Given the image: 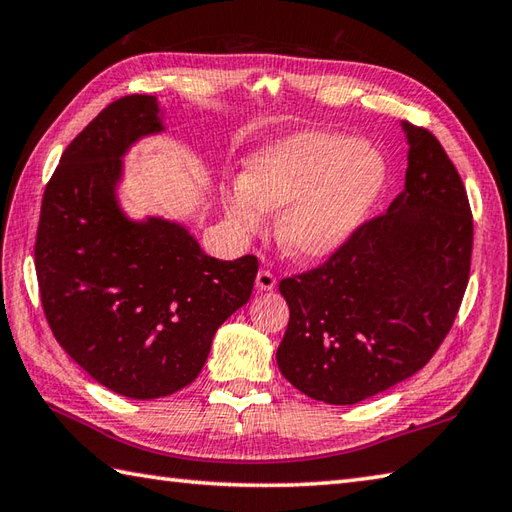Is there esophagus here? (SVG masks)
<instances>
[{
    "mask_svg": "<svg viewBox=\"0 0 512 512\" xmlns=\"http://www.w3.org/2000/svg\"><path fill=\"white\" fill-rule=\"evenodd\" d=\"M275 284H277V279H275L273 273H270V270H259L257 279H255V288H257V290L268 292V290L275 288Z\"/></svg>",
    "mask_w": 512,
    "mask_h": 512,
    "instance_id": "esophagus-1",
    "label": "esophagus"
}]
</instances>
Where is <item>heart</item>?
Instances as JSON below:
<instances>
[{"label":"heart","instance_id":"b5f03b06","mask_svg":"<svg viewBox=\"0 0 512 512\" xmlns=\"http://www.w3.org/2000/svg\"><path fill=\"white\" fill-rule=\"evenodd\" d=\"M387 182L383 154L358 138L297 134L246 162L244 176L220 184V204L237 237L264 231L277 215V244L301 262L328 259L350 242Z\"/></svg>","mask_w":512,"mask_h":512}]
</instances>
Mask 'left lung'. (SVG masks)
<instances>
[{"label": "left lung", "mask_w": 512, "mask_h": 512, "mask_svg": "<svg viewBox=\"0 0 512 512\" xmlns=\"http://www.w3.org/2000/svg\"><path fill=\"white\" fill-rule=\"evenodd\" d=\"M405 189L328 262L284 279L290 308L277 365L292 387L356 405L413 376L451 330L469 284L473 217L438 138L400 123Z\"/></svg>", "instance_id": "left-lung-1"}]
</instances>
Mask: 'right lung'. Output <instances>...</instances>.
<instances>
[{
	"label": "right lung",
	"instance_id": "obj_1",
	"mask_svg": "<svg viewBox=\"0 0 512 512\" xmlns=\"http://www.w3.org/2000/svg\"><path fill=\"white\" fill-rule=\"evenodd\" d=\"M156 96L118 99L63 151L41 202L35 268L54 339L96 383L151 400L193 383L217 328L250 299L257 259L204 253L180 220L132 217L125 156L167 134Z\"/></svg>",
	"mask_w": 512,
	"mask_h": 512
}]
</instances>
